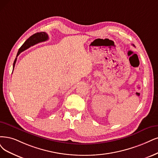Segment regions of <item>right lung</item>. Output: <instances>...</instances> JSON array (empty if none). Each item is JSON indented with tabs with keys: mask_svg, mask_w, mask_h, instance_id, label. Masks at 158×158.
Masks as SVG:
<instances>
[{
	"mask_svg": "<svg viewBox=\"0 0 158 158\" xmlns=\"http://www.w3.org/2000/svg\"><path fill=\"white\" fill-rule=\"evenodd\" d=\"M48 38H49V37H48V34H47L45 32H37L36 34H33L32 36H31V37H29V38H28L25 41V42L22 45V46L19 48L18 52H17V56L15 58V59L14 62V64H13L14 68L15 67V62H16V60H17V57L18 56V55L21 53V52L27 49L28 48H30V47H31L32 45H34L35 44H38L40 42H45V41L48 40Z\"/></svg>",
	"mask_w": 158,
	"mask_h": 158,
	"instance_id": "1",
	"label": "right lung"
}]
</instances>
